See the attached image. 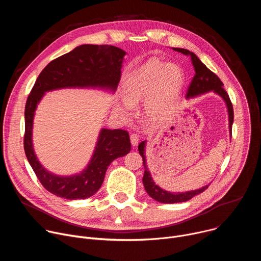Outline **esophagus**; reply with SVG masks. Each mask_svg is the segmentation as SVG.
I'll return each instance as SVG.
<instances>
[{
	"label": "esophagus",
	"instance_id": "34e87169",
	"mask_svg": "<svg viewBox=\"0 0 261 261\" xmlns=\"http://www.w3.org/2000/svg\"><path fill=\"white\" fill-rule=\"evenodd\" d=\"M139 135L138 134H136V133H132L131 135H130V140H131V144L132 145H136L137 143H138V141H139Z\"/></svg>",
	"mask_w": 261,
	"mask_h": 261
}]
</instances>
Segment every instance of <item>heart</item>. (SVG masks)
I'll use <instances>...</instances> for the list:
<instances>
[{
    "label": "heart",
    "mask_w": 261,
    "mask_h": 261,
    "mask_svg": "<svg viewBox=\"0 0 261 261\" xmlns=\"http://www.w3.org/2000/svg\"><path fill=\"white\" fill-rule=\"evenodd\" d=\"M184 83V73L174 64L150 60L135 70L126 81L125 97L121 98L118 108L124 116H131L134 105L146 99L145 113L153 119H161L171 108L178 97Z\"/></svg>",
    "instance_id": "obj_1"
}]
</instances>
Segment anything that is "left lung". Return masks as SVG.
<instances>
[{"label":"left lung","mask_w":261,"mask_h":261,"mask_svg":"<svg viewBox=\"0 0 261 261\" xmlns=\"http://www.w3.org/2000/svg\"><path fill=\"white\" fill-rule=\"evenodd\" d=\"M173 50L181 53L185 56H188L191 59L192 65L195 70V75L187 90V93H186V98H192L207 92H215L219 96L223 98V100L225 101L227 105V110H228V117H229V131L231 134V128H232V123H233V107L232 103L230 101V98L226 91L223 88V83L220 81V79L216 75L214 72H212L198 58L195 54L192 51H189L188 49H184V48H173ZM145 140L140 142L138 145V151L140 156L142 157L143 161V167H144V174L142 177V182L144 186V189L146 193L150 195L153 199L156 201L162 202V203H175V202H184L191 199L195 195L200 194L203 192L205 189H207L208 185L204 186V187L197 189V190H192V191H187V192H177V193H172L163 190L160 188L159 186L155 184V181L152 178V175L148 171L146 167V161H145V155H144V150H145Z\"/></svg>","instance_id":"obj_1"}]
</instances>
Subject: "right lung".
Instances as JSON below:
<instances>
[{
    "label": "right lung",
    "instance_id": "right-lung-1",
    "mask_svg": "<svg viewBox=\"0 0 261 261\" xmlns=\"http://www.w3.org/2000/svg\"><path fill=\"white\" fill-rule=\"evenodd\" d=\"M126 53L113 45L84 44L51 61L39 74L24 108V153L36 176L50 193L66 199H85L101 187L110 163L131 150L129 133L102 129L92 159L85 170L71 176L47 171L37 159L33 143V120L45 92L64 88H100L116 91Z\"/></svg>",
    "mask_w": 261,
    "mask_h": 261
}]
</instances>
